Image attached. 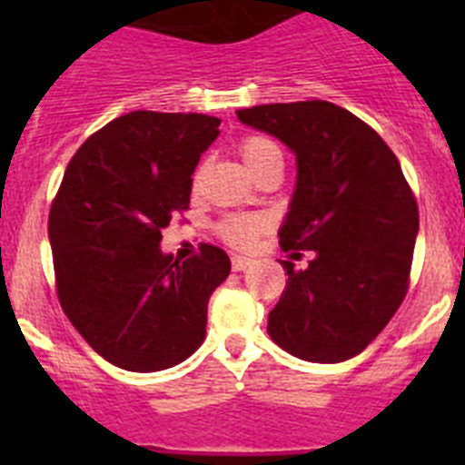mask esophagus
Listing matches in <instances>:
<instances>
[{"mask_svg": "<svg viewBox=\"0 0 465 465\" xmlns=\"http://www.w3.org/2000/svg\"><path fill=\"white\" fill-rule=\"evenodd\" d=\"M249 265H252V258L232 256V270H235V272H242V270H246Z\"/></svg>", "mask_w": 465, "mask_h": 465, "instance_id": "34e87169", "label": "esophagus"}]
</instances>
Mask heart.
<instances>
[{"mask_svg":"<svg viewBox=\"0 0 465 465\" xmlns=\"http://www.w3.org/2000/svg\"><path fill=\"white\" fill-rule=\"evenodd\" d=\"M237 151H240L244 165L258 174L262 167L272 163V160H282V149L272 137H265V134H246L237 143ZM204 167L200 165L193 174V188H200L203 182ZM268 228V219L261 216V213H228L216 223V232L223 242H228L230 246L235 249H249V246L256 244L258 237L262 235V230Z\"/></svg>","mask_w":465,"mask_h":465,"instance_id":"1","label":"heart"}]
</instances>
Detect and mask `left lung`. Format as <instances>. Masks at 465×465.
Listing matches in <instances>:
<instances>
[{"label": "left lung", "mask_w": 465, "mask_h": 465, "mask_svg": "<svg viewBox=\"0 0 465 465\" xmlns=\"http://www.w3.org/2000/svg\"><path fill=\"white\" fill-rule=\"evenodd\" d=\"M246 125L295 153L298 183L279 230L283 252H312L289 274L268 316L270 338L312 363L361 354L384 331L410 286L419 209L401 163L351 111L323 100L240 109Z\"/></svg>", "instance_id": "8db88e82"}]
</instances>
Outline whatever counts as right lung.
I'll list each match as a JSON object with an SVG mask.
<instances>
[{
	"mask_svg": "<svg viewBox=\"0 0 465 465\" xmlns=\"http://www.w3.org/2000/svg\"><path fill=\"white\" fill-rule=\"evenodd\" d=\"M221 121L133 111L90 134L48 213L60 307L90 347L123 371L155 372L204 342L207 302L230 274L213 244L179 262L163 230L191 204V174Z\"/></svg>",
	"mask_w": 465,
	"mask_h": 465,
	"instance_id": "add662e5",
	"label": "right lung"
}]
</instances>
